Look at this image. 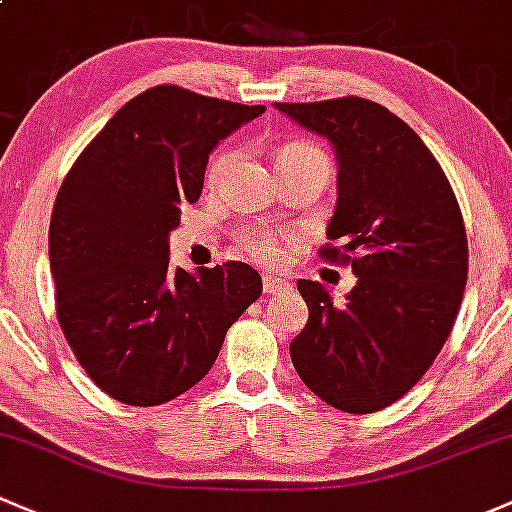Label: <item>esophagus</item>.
<instances>
[{
	"label": "esophagus",
	"mask_w": 512,
	"mask_h": 512,
	"mask_svg": "<svg viewBox=\"0 0 512 512\" xmlns=\"http://www.w3.org/2000/svg\"><path fill=\"white\" fill-rule=\"evenodd\" d=\"M288 288V281L286 278H278V276H263V293H268V295H276V293H281V291H286Z\"/></svg>",
	"instance_id": "obj_1"
}]
</instances>
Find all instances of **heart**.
I'll return each mask as SVG.
<instances>
[{"mask_svg":"<svg viewBox=\"0 0 512 512\" xmlns=\"http://www.w3.org/2000/svg\"><path fill=\"white\" fill-rule=\"evenodd\" d=\"M234 162V150H221L219 155H214V160L209 162V182H217L224 177V172L229 170V165ZM281 165H308V167H323L330 175V160L318 145L313 142H288L278 150L276 167ZM241 244H244L246 254L256 261L273 263L278 261V241L276 234L266 229H246L241 234Z\"/></svg>","mask_w":512,"mask_h":512,"instance_id":"heart-1","label":"heart"}]
</instances>
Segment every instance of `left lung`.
Segmentation results:
<instances>
[{"instance_id": "obj_1", "label": "left lung", "mask_w": 512, "mask_h": 512, "mask_svg": "<svg viewBox=\"0 0 512 512\" xmlns=\"http://www.w3.org/2000/svg\"><path fill=\"white\" fill-rule=\"evenodd\" d=\"M335 147L337 204L320 256L352 263L357 286L333 303L300 278L308 323L291 342L305 387L370 414L424 377L456 320L468 278L461 209L444 170L404 120L365 98L276 103Z\"/></svg>"}]
</instances>
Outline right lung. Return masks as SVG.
Listing matches in <instances>:
<instances>
[{
	"label": "right lung",
	"mask_w": 512,
	"mask_h": 512,
	"mask_svg": "<svg viewBox=\"0 0 512 512\" xmlns=\"http://www.w3.org/2000/svg\"><path fill=\"white\" fill-rule=\"evenodd\" d=\"M263 110L155 86L63 179L49 226L56 315L78 365L118 402L155 407L192 389L263 291L249 263L170 266V231L202 194L209 152Z\"/></svg>",
	"instance_id": "1"
}]
</instances>
